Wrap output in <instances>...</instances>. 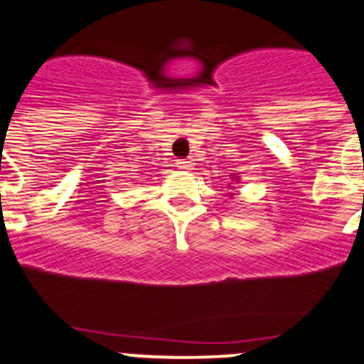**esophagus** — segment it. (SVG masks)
Wrapping results in <instances>:
<instances>
[{
  "label": "esophagus",
  "mask_w": 364,
  "mask_h": 364,
  "mask_svg": "<svg viewBox=\"0 0 364 364\" xmlns=\"http://www.w3.org/2000/svg\"><path fill=\"white\" fill-rule=\"evenodd\" d=\"M176 167H180V169H191V167H193V160L191 159L176 160Z\"/></svg>",
  "instance_id": "obj_1"
}]
</instances>
